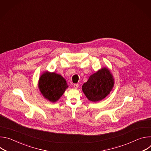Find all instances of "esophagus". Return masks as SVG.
<instances>
[{"mask_svg":"<svg viewBox=\"0 0 151 151\" xmlns=\"http://www.w3.org/2000/svg\"><path fill=\"white\" fill-rule=\"evenodd\" d=\"M79 87V85L78 83H75V84H73V87H74L75 88H78Z\"/></svg>","mask_w":151,"mask_h":151,"instance_id":"obj_1","label":"esophagus"}]
</instances>
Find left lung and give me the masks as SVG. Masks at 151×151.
I'll return each mask as SVG.
<instances>
[{
  "instance_id": "left-lung-1",
  "label": "left lung",
  "mask_w": 151,
  "mask_h": 151,
  "mask_svg": "<svg viewBox=\"0 0 151 151\" xmlns=\"http://www.w3.org/2000/svg\"><path fill=\"white\" fill-rule=\"evenodd\" d=\"M114 84L112 73L108 69L103 68L90 76L88 81L82 85V91L89 100L96 102L108 95Z\"/></svg>"
}]
</instances>
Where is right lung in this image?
<instances>
[{
	"label": "right lung",
	"mask_w": 151,
	"mask_h": 151,
	"mask_svg": "<svg viewBox=\"0 0 151 151\" xmlns=\"http://www.w3.org/2000/svg\"><path fill=\"white\" fill-rule=\"evenodd\" d=\"M68 87L66 81L54 72H45L39 78V88L44 97L51 102H55Z\"/></svg>",
	"instance_id": "1"
}]
</instances>
